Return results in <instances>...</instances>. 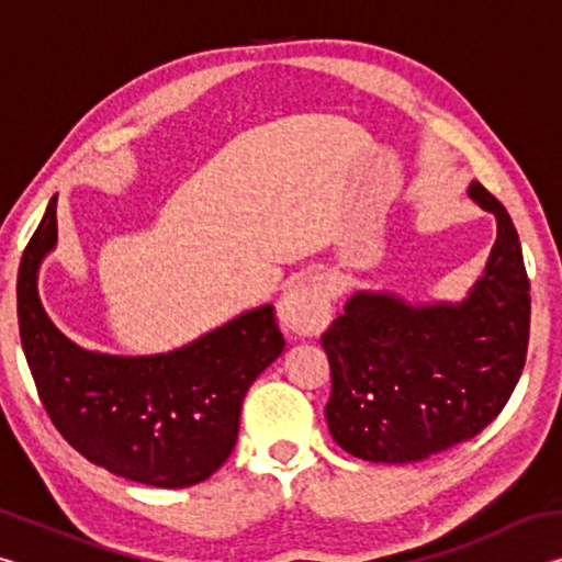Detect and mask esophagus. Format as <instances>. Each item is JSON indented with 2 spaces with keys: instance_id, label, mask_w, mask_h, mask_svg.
<instances>
[{
  "instance_id": "34e87169",
  "label": "esophagus",
  "mask_w": 562,
  "mask_h": 562,
  "mask_svg": "<svg viewBox=\"0 0 562 562\" xmlns=\"http://www.w3.org/2000/svg\"><path fill=\"white\" fill-rule=\"evenodd\" d=\"M278 317L284 329L294 335H319L329 325L331 294L329 284L319 274H310L292 282L278 302Z\"/></svg>"
}]
</instances>
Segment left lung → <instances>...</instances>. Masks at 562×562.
Here are the masks:
<instances>
[{
    "mask_svg": "<svg viewBox=\"0 0 562 562\" xmlns=\"http://www.w3.org/2000/svg\"><path fill=\"white\" fill-rule=\"evenodd\" d=\"M469 195L496 215L498 235L461 302L412 304L361 290L322 335L329 434L357 459L412 463L473 439L501 414L526 367L530 282L516 225L475 180Z\"/></svg>",
    "mask_w": 562,
    "mask_h": 562,
    "instance_id": "8db88e82",
    "label": "left lung"
}]
</instances>
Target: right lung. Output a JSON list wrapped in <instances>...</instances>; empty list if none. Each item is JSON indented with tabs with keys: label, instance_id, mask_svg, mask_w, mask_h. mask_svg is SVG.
Listing matches in <instances>:
<instances>
[{
	"label": "right lung",
	"instance_id": "right-lung-1",
	"mask_svg": "<svg viewBox=\"0 0 562 562\" xmlns=\"http://www.w3.org/2000/svg\"><path fill=\"white\" fill-rule=\"evenodd\" d=\"M56 245V198L22 255L16 315L24 357L52 424L91 463L156 488H186L225 463L247 389L282 355L272 304L243 312L190 345L119 357L76 345L36 290Z\"/></svg>",
	"mask_w": 562,
	"mask_h": 562
}]
</instances>
